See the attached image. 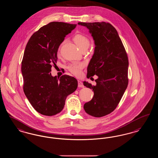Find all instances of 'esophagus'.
I'll return each mask as SVG.
<instances>
[{
	"label": "esophagus",
	"instance_id": "1",
	"mask_svg": "<svg viewBox=\"0 0 158 158\" xmlns=\"http://www.w3.org/2000/svg\"><path fill=\"white\" fill-rule=\"evenodd\" d=\"M83 86H84V85H83V83H82L81 81H78V87L82 88V87H83Z\"/></svg>",
	"mask_w": 158,
	"mask_h": 158
}]
</instances>
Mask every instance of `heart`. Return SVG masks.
Wrapping results in <instances>:
<instances>
[{
    "label": "heart",
    "instance_id": "b5f03b06",
    "mask_svg": "<svg viewBox=\"0 0 158 158\" xmlns=\"http://www.w3.org/2000/svg\"><path fill=\"white\" fill-rule=\"evenodd\" d=\"M73 40H74L76 45L81 50L87 48L88 47L89 42H90L89 39L87 36L79 32L76 33L74 35L73 37ZM60 48H59V51L60 49ZM84 66H85V63L83 62H73L69 64L68 66L67 69L69 70V71H70L72 74H73L75 76H78L81 75L82 69Z\"/></svg>",
    "mask_w": 158,
    "mask_h": 158
}]
</instances>
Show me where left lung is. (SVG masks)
<instances>
[{"mask_svg": "<svg viewBox=\"0 0 158 158\" xmlns=\"http://www.w3.org/2000/svg\"><path fill=\"white\" fill-rule=\"evenodd\" d=\"M86 26L95 40L94 54L87 68V77L96 75V85H83L93 89L94 96L84 105L87 114L97 118L106 116L116 108L129 82L128 57L116 29L110 23L79 22Z\"/></svg>", "mask_w": 158, "mask_h": 158, "instance_id": "8db88e82", "label": "left lung"}]
</instances>
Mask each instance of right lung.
<instances>
[{
  "instance_id": "obj_1",
  "label": "right lung",
  "mask_w": 158,
  "mask_h": 158,
  "mask_svg": "<svg viewBox=\"0 0 158 158\" xmlns=\"http://www.w3.org/2000/svg\"><path fill=\"white\" fill-rule=\"evenodd\" d=\"M76 24L52 22L35 32L26 44L22 61L23 89L33 107L39 114L53 116L60 112L66 97L77 88V81L64 75H51L57 52L64 38Z\"/></svg>"
}]
</instances>
